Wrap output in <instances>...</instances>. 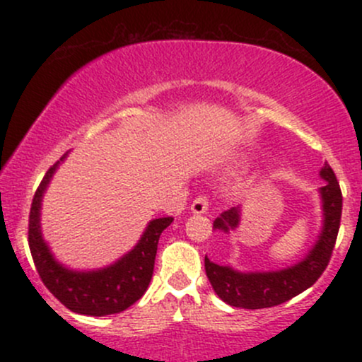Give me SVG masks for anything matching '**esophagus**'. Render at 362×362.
<instances>
[{"label": "esophagus", "instance_id": "esophagus-1", "mask_svg": "<svg viewBox=\"0 0 362 362\" xmlns=\"http://www.w3.org/2000/svg\"><path fill=\"white\" fill-rule=\"evenodd\" d=\"M207 207H209V201H207L206 195H197V197L194 199L192 204H190V211H192L194 214H204Z\"/></svg>", "mask_w": 362, "mask_h": 362}]
</instances>
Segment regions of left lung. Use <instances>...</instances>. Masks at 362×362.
<instances>
[{
    "label": "left lung",
    "instance_id": "1",
    "mask_svg": "<svg viewBox=\"0 0 362 362\" xmlns=\"http://www.w3.org/2000/svg\"><path fill=\"white\" fill-rule=\"evenodd\" d=\"M325 185L320 189L323 207V226L317 243L301 262L293 267L272 272H238L228 265H218L204 259L207 279L214 293L230 306L245 310H260L289 301L306 291L322 276L330 262L337 240L340 216H342V192L330 165L320 172ZM240 223V207H231L216 218L214 230L230 231Z\"/></svg>",
    "mask_w": 362,
    "mask_h": 362
}]
</instances>
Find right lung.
I'll return each mask as SVG.
<instances>
[{
    "label": "right lung",
    "mask_w": 362,
    "mask_h": 362,
    "mask_svg": "<svg viewBox=\"0 0 362 362\" xmlns=\"http://www.w3.org/2000/svg\"><path fill=\"white\" fill-rule=\"evenodd\" d=\"M66 155H62L59 161H56L47 170L32 201L30 216H28V247H30L32 259L45 288L51 291L66 308L74 313L90 315V317L120 313L134 305L146 293L153 277V269H155L158 240L163 230H167L172 224L173 218L168 216V218L149 221L138 245L109 267L86 272L66 269L54 259L40 233L42 195Z\"/></svg>",
    "instance_id": "obj_1"
}]
</instances>
